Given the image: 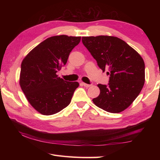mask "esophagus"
I'll return each mask as SVG.
<instances>
[{"mask_svg":"<svg viewBox=\"0 0 160 160\" xmlns=\"http://www.w3.org/2000/svg\"><path fill=\"white\" fill-rule=\"evenodd\" d=\"M81 84H82V86H84V87H87V88H88V87H91V84H86V83H84V82H82Z\"/></svg>","mask_w":160,"mask_h":160,"instance_id":"34e87169","label":"esophagus"}]
</instances>
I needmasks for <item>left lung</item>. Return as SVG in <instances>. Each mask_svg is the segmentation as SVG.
I'll use <instances>...</instances> for the list:
<instances>
[{"instance_id":"left-lung-1","label":"left lung","mask_w":160,"mask_h":160,"mask_svg":"<svg viewBox=\"0 0 160 160\" xmlns=\"http://www.w3.org/2000/svg\"><path fill=\"white\" fill-rule=\"evenodd\" d=\"M89 50L103 71L108 69V85L99 84L100 95L93 98L97 107L109 113L124 111L140 94L145 81V64L141 56L122 39L115 36L82 37Z\"/></svg>"}]
</instances>
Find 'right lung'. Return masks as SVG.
Returning <instances> with one entry per match:
<instances>
[{
	"label": "right lung",
	"instance_id": "add662e5",
	"mask_svg": "<svg viewBox=\"0 0 160 160\" xmlns=\"http://www.w3.org/2000/svg\"><path fill=\"white\" fill-rule=\"evenodd\" d=\"M80 36H55L47 38L23 59L20 86L29 104L45 115L62 111L71 102L78 82H66L56 74L65 65Z\"/></svg>",
	"mask_w": 160,
	"mask_h": 160
}]
</instances>
